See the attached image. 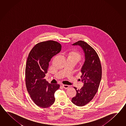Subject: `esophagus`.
Returning <instances> with one entry per match:
<instances>
[{
	"label": "esophagus",
	"instance_id": "34e87169",
	"mask_svg": "<svg viewBox=\"0 0 126 126\" xmlns=\"http://www.w3.org/2000/svg\"><path fill=\"white\" fill-rule=\"evenodd\" d=\"M62 86L63 87V88H64L65 89L69 88V86H68V85H63Z\"/></svg>",
	"mask_w": 126,
	"mask_h": 126
}]
</instances>
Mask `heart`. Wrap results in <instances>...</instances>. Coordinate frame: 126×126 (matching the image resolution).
Returning a JSON list of instances; mask_svg holds the SVG:
<instances>
[{"mask_svg":"<svg viewBox=\"0 0 126 126\" xmlns=\"http://www.w3.org/2000/svg\"><path fill=\"white\" fill-rule=\"evenodd\" d=\"M67 60H73L78 62L81 59V55L77 51H72L67 54Z\"/></svg>","mask_w":126,"mask_h":126,"instance_id":"1","label":"heart"}]
</instances>
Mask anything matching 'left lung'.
<instances>
[{
    "mask_svg": "<svg viewBox=\"0 0 126 126\" xmlns=\"http://www.w3.org/2000/svg\"><path fill=\"white\" fill-rule=\"evenodd\" d=\"M82 48L85 60L81 67V80L84 83L79 90L74 87L77 92L72 102L78 106H83L93 99L98 91L102 77V67L99 57L94 48L84 41L80 40L72 44Z\"/></svg>",
    "mask_w": 126,
    "mask_h": 126,
    "instance_id": "obj_1",
    "label": "left lung"
}]
</instances>
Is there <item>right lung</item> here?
Listing matches in <instances>:
<instances>
[{
    "instance_id": "add662e5",
    "label": "right lung",
    "mask_w": 126,
    "mask_h": 126,
    "mask_svg": "<svg viewBox=\"0 0 126 126\" xmlns=\"http://www.w3.org/2000/svg\"><path fill=\"white\" fill-rule=\"evenodd\" d=\"M60 44L53 40L38 43L30 51L25 70L27 90L32 100L38 106L50 107L55 101L54 94L59 84L48 83L44 78L47 73L49 62L61 51Z\"/></svg>"
}]
</instances>
